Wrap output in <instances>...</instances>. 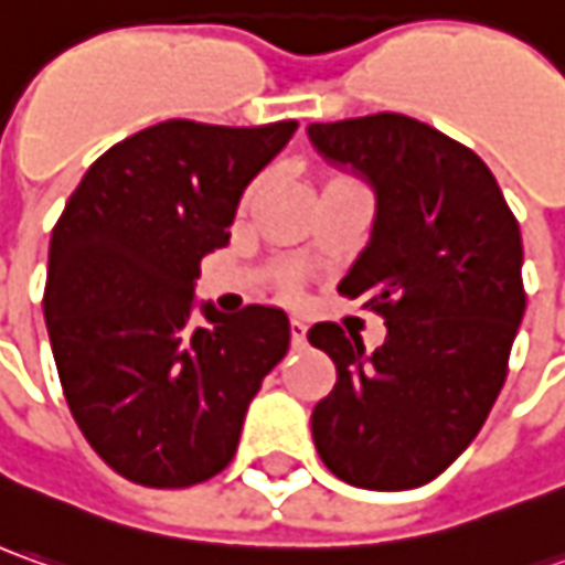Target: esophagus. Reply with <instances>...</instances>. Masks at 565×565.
<instances>
[{"label": "esophagus", "mask_w": 565, "mask_h": 565, "mask_svg": "<svg viewBox=\"0 0 565 565\" xmlns=\"http://www.w3.org/2000/svg\"><path fill=\"white\" fill-rule=\"evenodd\" d=\"M290 341H294V347H302V343H306V324H302L300 319L290 321Z\"/></svg>", "instance_id": "1"}]
</instances>
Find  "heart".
Segmentation results:
<instances>
[{
  "label": "heart",
  "mask_w": 565,
  "mask_h": 565,
  "mask_svg": "<svg viewBox=\"0 0 565 565\" xmlns=\"http://www.w3.org/2000/svg\"><path fill=\"white\" fill-rule=\"evenodd\" d=\"M253 193H256V186H253V190H249V193H246V196H253Z\"/></svg>",
  "instance_id": "heart-1"
}]
</instances>
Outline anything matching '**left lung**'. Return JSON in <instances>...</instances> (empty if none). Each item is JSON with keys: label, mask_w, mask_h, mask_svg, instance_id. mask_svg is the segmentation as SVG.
<instances>
[{"label": "left lung", "mask_w": 565, "mask_h": 565, "mask_svg": "<svg viewBox=\"0 0 565 565\" xmlns=\"http://www.w3.org/2000/svg\"><path fill=\"white\" fill-rule=\"evenodd\" d=\"M306 134L375 190L369 244L338 290L387 324L375 353L334 321L312 324L309 343L338 365L312 440L347 484L409 491L476 440L507 381L525 312L519 222L491 168L416 118L381 111Z\"/></svg>", "instance_id": "8db88e82"}]
</instances>
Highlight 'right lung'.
I'll return each instance as SVG.
<instances>
[{"instance_id":"add662e5","label":"right lung","mask_w":565,"mask_h":565,"mask_svg":"<svg viewBox=\"0 0 565 565\" xmlns=\"http://www.w3.org/2000/svg\"><path fill=\"white\" fill-rule=\"evenodd\" d=\"M294 130L147 127L89 166L52 231L43 316L55 369L77 428L127 481L190 488L218 476L290 347L284 309L224 316L196 306L193 287Z\"/></svg>"}]
</instances>
